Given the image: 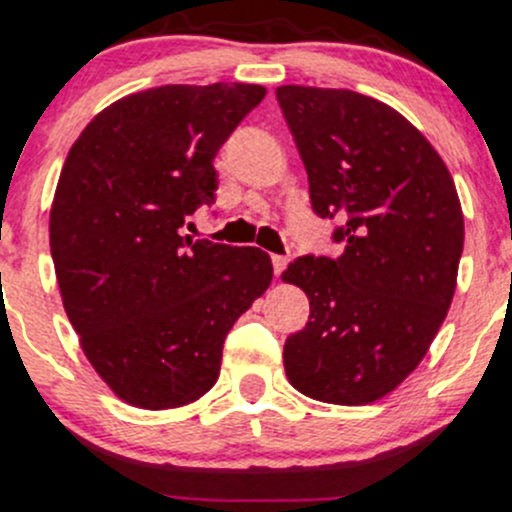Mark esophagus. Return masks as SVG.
Returning <instances> with one entry per match:
<instances>
[{
    "mask_svg": "<svg viewBox=\"0 0 512 512\" xmlns=\"http://www.w3.org/2000/svg\"><path fill=\"white\" fill-rule=\"evenodd\" d=\"M286 264H289V257H286V255H272V267H274L276 276L284 272Z\"/></svg>",
    "mask_w": 512,
    "mask_h": 512,
    "instance_id": "esophagus-1",
    "label": "esophagus"
}]
</instances>
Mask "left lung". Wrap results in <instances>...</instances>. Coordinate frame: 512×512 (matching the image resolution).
Instances as JSON below:
<instances>
[{
	"label": "left lung",
	"instance_id": "1",
	"mask_svg": "<svg viewBox=\"0 0 512 512\" xmlns=\"http://www.w3.org/2000/svg\"><path fill=\"white\" fill-rule=\"evenodd\" d=\"M313 211L342 216L339 257L303 255L284 281L310 317L284 344L289 383L330 404H370L421 363L452 303L464 245L455 182L390 105L346 88L279 86Z\"/></svg>",
	"mask_w": 512,
	"mask_h": 512
}]
</instances>
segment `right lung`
<instances>
[{
    "label": "right lung",
    "mask_w": 512,
    "mask_h": 512,
    "mask_svg": "<svg viewBox=\"0 0 512 512\" xmlns=\"http://www.w3.org/2000/svg\"><path fill=\"white\" fill-rule=\"evenodd\" d=\"M264 86H158L88 122L50 211L57 284L81 349L139 409L195 402L219 380L226 334L272 284L260 248L192 240L214 204V156Z\"/></svg>",
    "instance_id": "1"
}]
</instances>
